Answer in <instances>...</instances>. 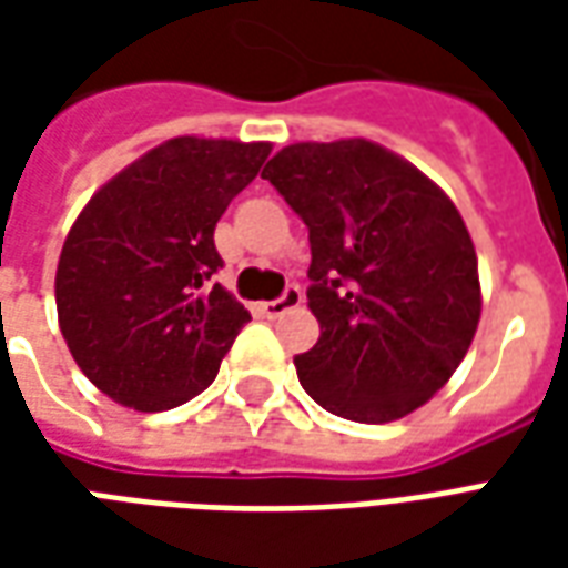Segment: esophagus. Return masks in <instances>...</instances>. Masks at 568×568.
Returning <instances> with one entry per match:
<instances>
[{"instance_id":"1","label":"esophagus","mask_w":568,"mask_h":568,"mask_svg":"<svg viewBox=\"0 0 568 568\" xmlns=\"http://www.w3.org/2000/svg\"><path fill=\"white\" fill-rule=\"evenodd\" d=\"M301 304H304V292H301L297 285H288L276 301H267V304H264V316H267V320H276V316H283L288 310H297Z\"/></svg>"}]
</instances>
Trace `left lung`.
Wrapping results in <instances>:
<instances>
[{
	"instance_id": "obj_1",
	"label": "left lung",
	"mask_w": 568,
	"mask_h": 568,
	"mask_svg": "<svg viewBox=\"0 0 568 568\" xmlns=\"http://www.w3.org/2000/svg\"><path fill=\"white\" fill-rule=\"evenodd\" d=\"M267 179L310 231L320 341L297 381L334 417L393 423L450 381L480 320L475 243L428 175L368 140L295 142Z\"/></svg>"
}]
</instances>
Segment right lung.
<instances>
[{"instance_id": "add662e5", "label": "right lung", "mask_w": 568, "mask_h": 568, "mask_svg": "<svg viewBox=\"0 0 568 568\" xmlns=\"http://www.w3.org/2000/svg\"><path fill=\"white\" fill-rule=\"evenodd\" d=\"M267 154L271 142L175 136L109 179L69 227L57 320L112 402L154 414L215 381L248 310L212 283V234Z\"/></svg>"}]
</instances>
